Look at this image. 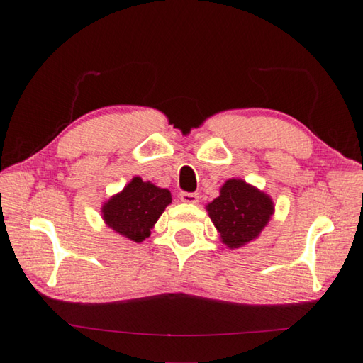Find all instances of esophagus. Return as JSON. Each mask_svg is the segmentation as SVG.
<instances>
[{"label":"esophagus","mask_w":363,"mask_h":363,"mask_svg":"<svg viewBox=\"0 0 363 363\" xmlns=\"http://www.w3.org/2000/svg\"><path fill=\"white\" fill-rule=\"evenodd\" d=\"M199 194H189V192H182L181 194V200L184 201V203H190V205H195L199 203Z\"/></svg>","instance_id":"obj_1"}]
</instances>
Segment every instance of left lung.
<instances>
[{
	"instance_id": "1",
	"label": "left lung",
	"mask_w": 363,
	"mask_h": 363,
	"mask_svg": "<svg viewBox=\"0 0 363 363\" xmlns=\"http://www.w3.org/2000/svg\"><path fill=\"white\" fill-rule=\"evenodd\" d=\"M211 223L227 248L237 250L256 240L266 229L275 206L270 195L247 181L227 179L219 196L206 205Z\"/></svg>"
}]
</instances>
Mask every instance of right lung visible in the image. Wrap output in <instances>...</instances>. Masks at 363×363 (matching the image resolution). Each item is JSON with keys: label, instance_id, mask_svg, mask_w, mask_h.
Returning a JSON list of instances; mask_svg holds the SVG:
<instances>
[{"label": "right lung", "instance_id": "1", "mask_svg": "<svg viewBox=\"0 0 363 363\" xmlns=\"http://www.w3.org/2000/svg\"><path fill=\"white\" fill-rule=\"evenodd\" d=\"M171 203L168 189L134 176L118 194L102 203L101 216L107 227L128 240L143 243Z\"/></svg>", "mask_w": 363, "mask_h": 363}]
</instances>
